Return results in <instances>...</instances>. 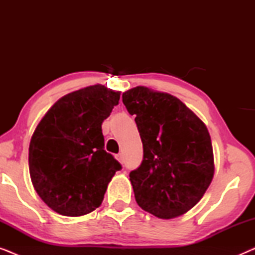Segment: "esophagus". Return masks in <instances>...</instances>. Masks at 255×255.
I'll list each match as a JSON object with an SVG mask.
<instances>
[{
	"label": "esophagus",
	"mask_w": 255,
	"mask_h": 255,
	"mask_svg": "<svg viewBox=\"0 0 255 255\" xmlns=\"http://www.w3.org/2000/svg\"><path fill=\"white\" fill-rule=\"evenodd\" d=\"M116 159L118 160V161H120L121 163H123L124 162V159H123V154H122V153H118V154L116 155Z\"/></svg>",
	"instance_id": "obj_1"
}]
</instances>
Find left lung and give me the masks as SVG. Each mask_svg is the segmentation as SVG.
<instances>
[{"instance_id": "1", "label": "left lung", "mask_w": 255, "mask_h": 255, "mask_svg": "<svg viewBox=\"0 0 255 255\" xmlns=\"http://www.w3.org/2000/svg\"><path fill=\"white\" fill-rule=\"evenodd\" d=\"M123 103L142 141L141 165L130 173L142 210L172 219L195 207L215 173L211 138L205 124L177 97L135 87Z\"/></svg>"}]
</instances>
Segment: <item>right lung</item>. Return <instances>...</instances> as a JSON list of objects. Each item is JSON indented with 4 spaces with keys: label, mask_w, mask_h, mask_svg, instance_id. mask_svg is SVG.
Here are the masks:
<instances>
[{
    "label": "right lung",
    "mask_w": 255,
    "mask_h": 255,
    "mask_svg": "<svg viewBox=\"0 0 255 255\" xmlns=\"http://www.w3.org/2000/svg\"><path fill=\"white\" fill-rule=\"evenodd\" d=\"M121 93L89 86L58 100L37 125L29 169L41 200L62 216L89 214L102 203L121 163L104 149L103 121Z\"/></svg>",
    "instance_id": "1"
}]
</instances>
